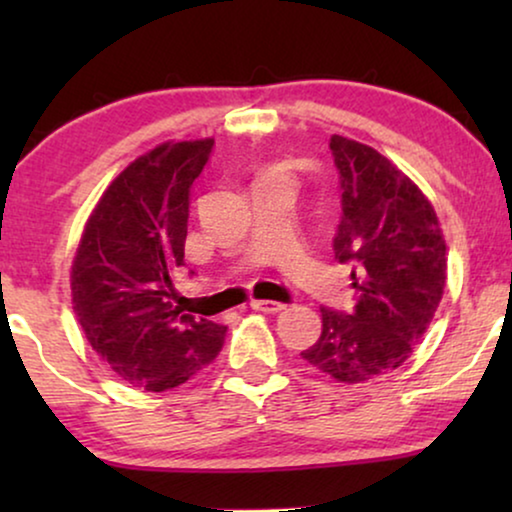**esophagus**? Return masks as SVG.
Returning <instances> with one entry per match:
<instances>
[{"instance_id": "1", "label": "esophagus", "mask_w": 512, "mask_h": 512, "mask_svg": "<svg viewBox=\"0 0 512 512\" xmlns=\"http://www.w3.org/2000/svg\"><path fill=\"white\" fill-rule=\"evenodd\" d=\"M284 303H277V300H251V310L265 312V314H277L284 310Z\"/></svg>"}]
</instances>
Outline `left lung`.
<instances>
[{"label": "left lung", "mask_w": 512, "mask_h": 512, "mask_svg": "<svg viewBox=\"0 0 512 512\" xmlns=\"http://www.w3.org/2000/svg\"><path fill=\"white\" fill-rule=\"evenodd\" d=\"M328 146L342 193L333 251L352 265L354 310L321 307L319 340L300 356L359 384L410 359L443 298L447 247L431 202L391 160L340 135Z\"/></svg>", "instance_id": "left-lung-1"}]
</instances>
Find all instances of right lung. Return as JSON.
<instances>
[{
	"instance_id": "add662e5",
	"label": "right lung",
	"mask_w": 512,
	"mask_h": 512,
	"mask_svg": "<svg viewBox=\"0 0 512 512\" xmlns=\"http://www.w3.org/2000/svg\"><path fill=\"white\" fill-rule=\"evenodd\" d=\"M214 139L167 142L139 156L97 202L72 263V303L86 340L132 387L167 391L207 368L226 326L170 303L184 268L191 186Z\"/></svg>"
}]
</instances>
